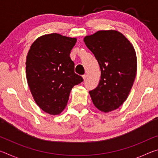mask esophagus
<instances>
[{"label": "esophagus", "instance_id": "esophagus-1", "mask_svg": "<svg viewBox=\"0 0 158 158\" xmlns=\"http://www.w3.org/2000/svg\"><path fill=\"white\" fill-rule=\"evenodd\" d=\"M82 77H83V79H84V81H85V80L87 78V75L86 74H84V75L82 76Z\"/></svg>", "mask_w": 158, "mask_h": 158}]
</instances>
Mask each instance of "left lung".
<instances>
[{
    "label": "left lung",
    "instance_id": "8db88e82",
    "mask_svg": "<svg viewBox=\"0 0 158 158\" xmlns=\"http://www.w3.org/2000/svg\"><path fill=\"white\" fill-rule=\"evenodd\" d=\"M100 65L98 87L89 91L93 105L107 113L126 100L137 71V55L132 43L116 30L99 31L84 38Z\"/></svg>",
    "mask_w": 158,
    "mask_h": 158
}]
</instances>
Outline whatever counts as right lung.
Returning <instances> with one entry per match:
<instances>
[{"mask_svg":"<svg viewBox=\"0 0 158 158\" xmlns=\"http://www.w3.org/2000/svg\"><path fill=\"white\" fill-rule=\"evenodd\" d=\"M76 42V37L47 34L37 38L28 51V85L35 103L47 114H60L67 106L72 89L83 81L74 73V63L69 57Z\"/></svg>","mask_w":158,"mask_h":158,"instance_id":"add662e5","label":"right lung"}]
</instances>
